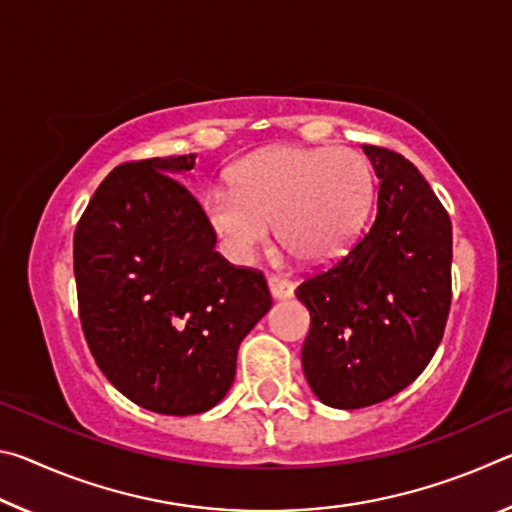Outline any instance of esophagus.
<instances>
[{"mask_svg":"<svg viewBox=\"0 0 512 512\" xmlns=\"http://www.w3.org/2000/svg\"><path fill=\"white\" fill-rule=\"evenodd\" d=\"M268 289H271V296L275 300H287L293 296V282L280 275L268 277Z\"/></svg>","mask_w":512,"mask_h":512,"instance_id":"1","label":"esophagus"}]
</instances>
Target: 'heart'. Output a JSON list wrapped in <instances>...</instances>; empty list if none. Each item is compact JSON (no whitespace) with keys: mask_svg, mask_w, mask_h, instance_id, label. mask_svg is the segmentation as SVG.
<instances>
[{"mask_svg":"<svg viewBox=\"0 0 512 512\" xmlns=\"http://www.w3.org/2000/svg\"><path fill=\"white\" fill-rule=\"evenodd\" d=\"M232 192L203 198L205 221L235 264L253 262L275 223L277 239L309 266H329L357 244L375 201V173L352 149L271 146L241 160Z\"/></svg>","mask_w":512,"mask_h":512,"instance_id":"b5f03b06","label":"heart"}]
</instances>
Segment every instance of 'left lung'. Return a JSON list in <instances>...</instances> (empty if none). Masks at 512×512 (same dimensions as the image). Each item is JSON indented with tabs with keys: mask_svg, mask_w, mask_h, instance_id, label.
I'll list each match as a JSON object with an SVG mask.
<instances>
[{
	"mask_svg": "<svg viewBox=\"0 0 512 512\" xmlns=\"http://www.w3.org/2000/svg\"><path fill=\"white\" fill-rule=\"evenodd\" d=\"M379 183L377 216L357 246L307 277L302 368L334 409H363L418 379L443 339L452 305V221L404 155L363 144Z\"/></svg>",
	"mask_w": 512,
	"mask_h": 512,
	"instance_id": "8db88e82",
	"label": "left lung"
}]
</instances>
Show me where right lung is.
<instances>
[{
    "instance_id": "add662e5",
    "label": "right lung",
    "mask_w": 512,
    "mask_h": 512,
    "mask_svg": "<svg viewBox=\"0 0 512 512\" xmlns=\"http://www.w3.org/2000/svg\"><path fill=\"white\" fill-rule=\"evenodd\" d=\"M194 164V153L119 164L74 232L92 357L121 395L164 415L223 400L239 343L273 305L262 273L214 250L203 207L176 180Z\"/></svg>"
}]
</instances>
